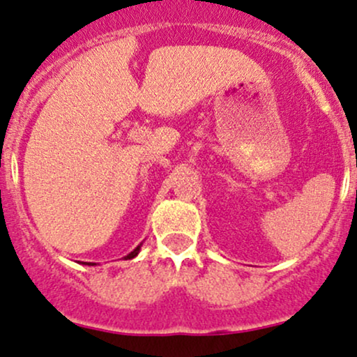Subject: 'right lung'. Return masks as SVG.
Returning <instances> with one entry per match:
<instances>
[{
    "label": "right lung",
    "instance_id": "obj_1",
    "mask_svg": "<svg viewBox=\"0 0 357 357\" xmlns=\"http://www.w3.org/2000/svg\"><path fill=\"white\" fill-rule=\"evenodd\" d=\"M139 249H141V244H139V246H137V248L135 249V251H131L130 255H128V256H124V259H132V257H136V256H137V252H139ZM83 264L94 266V263H83Z\"/></svg>",
    "mask_w": 357,
    "mask_h": 357
}]
</instances>
